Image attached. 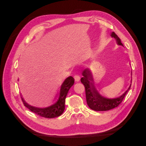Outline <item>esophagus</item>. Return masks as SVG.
<instances>
[{
  "label": "esophagus",
  "instance_id": "esophagus-1",
  "mask_svg": "<svg viewBox=\"0 0 146 146\" xmlns=\"http://www.w3.org/2000/svg\"><path fill=\"white\" fill-rule=\"evenodd\" d=\"M74 79H75V80H76V82H78L79 80H80V77L78 75H75V76H74Z\"/></svg>",
  "mask_w": 146,
  "mask_h": 146
}]
</instances>
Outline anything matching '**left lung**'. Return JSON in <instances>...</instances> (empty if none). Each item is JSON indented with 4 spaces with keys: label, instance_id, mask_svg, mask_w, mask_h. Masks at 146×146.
I'll list each match as a JSON object with an SVG mask.
<instances>
[{
    "label": "left lung",
    "instance_id": "8db88e82",
    "mask_svg": "<svg viewBox=\"0 0 146 146\" xmlns=\"http://www.w3.org/2000/svg\"><path fill=\"white\" fill-rule=\"evenodd\" d=\"M111 37L115 38L118 45L123 46L120 38L117 35L112 32ZM83 77L81 78V82L85 88L86 102L89 107L94 111H108L117 107L123 100L127 92L130 89L131 85L128 90L122 96L117 98L108 99L102 96L96 90L94 85L93 77L90 69H86L83 71Z\"/></svg>",
    "mask_w": 146,
    "mask_h": 146
}]
</instances>
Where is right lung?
Masks as SVG:
<instances>
[{"mask_svg": "<svg viewBox=\"0 0 146 146\" xmlns=\"http://www.w3.org/2000/svg\"><path fill=\"white\" fill-rule=\"evenodd\" d=\"M74 83V79L72 77L69 76L61 86L60 91V96L58 100L54 105L46 108H37L33 107L26 103L24 99L21 97L22 100L25 107L29 109L31 111L35 113L38 115L46 118H54L60 116L64 111L65 108V99L68 91Z\"/></svg>", "mask_w": 146, "mask_h": 146, "instance_id": "obj_1", "label": "right lung"}]
</instances>
